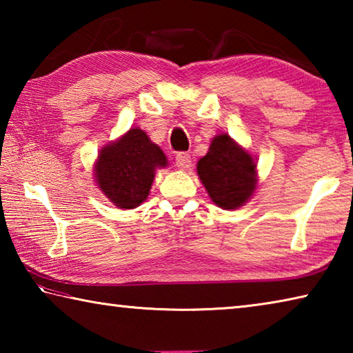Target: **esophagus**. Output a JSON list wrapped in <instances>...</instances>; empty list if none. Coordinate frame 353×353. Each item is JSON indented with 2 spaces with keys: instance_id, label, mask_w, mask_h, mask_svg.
<instances>
[{
  "instance_id": "1",
  "label": "esophagus",
  "mask_w": 353,
  "mask_h": 353,
  "mask_svg": "<svg viewBox=\"0 0 353 353\" xmlns=\"http://www.w3.org/2000/svg\"><path fill=\"white\" fill-rule=\"evenodd\" d=\"M176 166L179 170H190L191 159L187 152H179L176 155Z\"/></svg>"
}]
</instances>
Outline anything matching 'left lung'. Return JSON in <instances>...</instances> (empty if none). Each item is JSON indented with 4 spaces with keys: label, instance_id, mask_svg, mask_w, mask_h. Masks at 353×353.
<instances>
[{
    "label": "left lung",
    "instance_id": "left-lung-1",
    "mask_svg": "<svg viewBox=\"0 0 353 353\" xmlns=\"http://www.w3.org/2000/svg\"><path fill=\"white\" fill-rule=\"evenodd\" d=\"M196 170L210 199L224 210L243 207L259 185L256 159L229 134L213 137Z\"/></svg>",
    "mask_w": 353,
    "mask_h": 353
}]
</instances>
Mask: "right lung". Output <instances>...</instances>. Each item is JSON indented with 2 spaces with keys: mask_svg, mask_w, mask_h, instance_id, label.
Here are the masks:
<instances>
[{
  "mask_svg": "<svg viewBox=\"0 0 353 353\" xmlns=\"http://www.w3.org/2000/svg\"><path fill=\"white\" fill-rule=\"evenodd\" d=\"M166 166V155L145 130L130 128L101 148L93 165V177L113 205L132 210L148 199L155 172Z\"/></svg>",
  "mask_w": 353,
  "mask_h": 353,
  "instance_id": "add662e5",
  "label": "right lung"
}]
</instances>
